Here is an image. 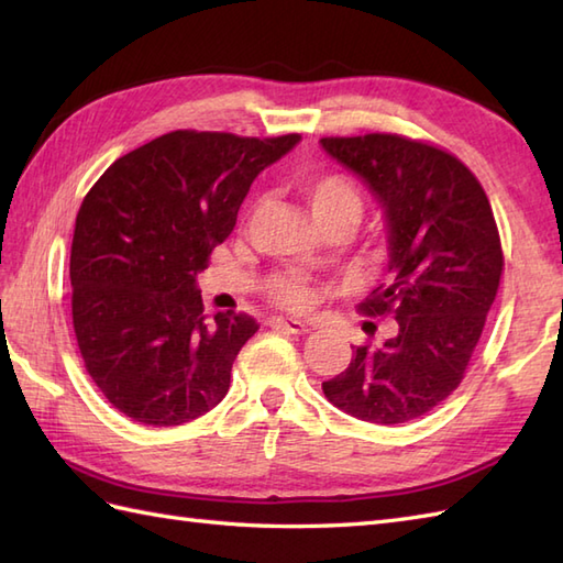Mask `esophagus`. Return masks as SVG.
<instances>
[{"mask_svg":"<svg viewBox=\"0 0 563 563\" xmlns=\"http://www.w3.org/2000/svg\"><path fill=\"white\" fill-rule=\"evenodd\" d=\"M268 324H271L273 329H278V331L295 333V336H302V333L312 331V327L302 324V321H297V319H283V317H273V319L268 321Z\"/></svg>","mask_w":563,"mask_h":563,"instance_id":"1","label":"esophagus"}]
</instances>
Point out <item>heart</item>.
Returning <instances> with one entry per match:
<instances>
[{
  "label": "heart",
  "instance_id": "heart-1",
  "mask_svg": "<svg viewBox=\"0 0 563 563\" xmlns=\"http://www.w3.org/2000/svg\"><path fill=\"white\" fill-rule=\"evenodd\" d=\"M297 188L305 196L314 220L324 230H331V227L349 230L361 218L363 194L345 174H302L297 176ZM266 297L273 305L302 312V309L312 305L314 295L307 278H302L300 273H275L266 280Z\"/></svg>",
  "mask_w": 563,
  "mask_h": 563
}]
</instances>
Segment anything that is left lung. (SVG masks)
Returning <instances> with one entry per match:
<instances>
[{"label": "left lung", "mask_w": 563, "mask_h": 563, "mask_svg": "<svg viewBox=\"0 0 563 563\" xmlns=\"http://www.w3.org/2000/svg\"><path fill=\"white\" fill-rule=\"evenodd\" d=\"M321 145L387 214L391 275L357 312L397 319L391 339L353 345L349 367L321 389L361 421L409 423L460 387L482 339L504 275L492 202L470 166L430 142L367 133Z\"/></svg>", "instance_id": "left-lung-1"}]
</instances>
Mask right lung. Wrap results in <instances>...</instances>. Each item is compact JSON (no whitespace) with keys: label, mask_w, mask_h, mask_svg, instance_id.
Wrapping results in <instances>:
<instances>
[{"label":"right lung","mask_w":563,"mask_h":563,"mask_svg":"<svg viewBox=\"0 0 563 563\" xmlns=\"http://www.w3.org/2000/svg\"><path fill=\"white\" fill-rule=\"evenodd\" d=\"M300 135L174 130L115 159L71 236V324L84 367L123 416L181 426L230 389L254 317L208 319L196 275L232 234L254 178Z\"/></svg>","instance_id":"obj_1"}]
</instances>
